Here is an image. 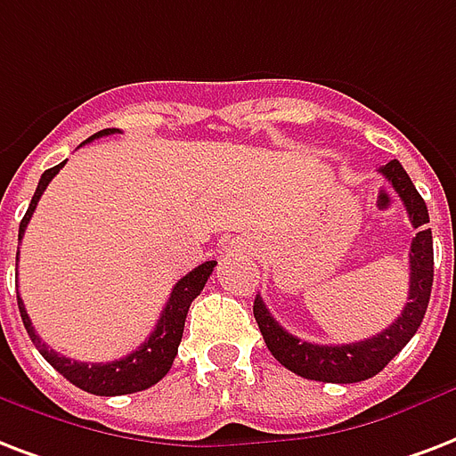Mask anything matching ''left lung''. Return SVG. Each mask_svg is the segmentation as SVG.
Segmentation results:
<instances>
[{
	"instance_id": "obj_1",
	"label": "left lung",
	"mask_w": 456,
	"mask_h": 456,
	"mask_svg": "<svg viewBox=\"0 0 456 456\" xmlns=\"http://www.w3.org/2000/svg\"><path fill=\"white\" fill-rule=\"evenodd\" d=\"M378 172L392 183L397 191L402 203H404L409 220L416 229H421L413 236L411 253H409V301L404 311L390 328L382 330L380 335L370 339L352 344H311L301 342L298 337L289 335L287 330L274 321L270 311L263 304V298L256 297L253 301V315L258 322L260 335L265 339L267 349L274 359L280 361L291 373L308 378V380L321 382H361L373 378L387 366L409 339L421 328L423 315L428 308L430 289H433V234L426 227L428 220V208L421 193L409 179L404 167L397 159H390L387 165L380 167Z\"/></svg>"
}]
</instances>
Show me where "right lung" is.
Returning <instances> with one entry per match:
<instances>
[{"label": "right lung", "mask_w": 456, "mask_h": 456, "mask_svg": "<svg viewBox=\"0 0 456 456\" xmlns=\"http://www.w3.org/2000/svg\"><path fill=\"white\" fill-rule=\"evenodd\" d=\"M119 128H102L97 131L95 135H90L88 141H83L81 145L95 141V138H102V135L117 134ZM66 165L59 162L52 169L40 176V183L35 189V196L28 205L26 215L19 224V241L23 239V232H26L28 222L33 217L35 208H37V200L43 196V191L47 189V183L59 174V169ZM217 265L215 260H208L203 265H198L196 270H191L186 277H182L179 282L174 284L172 297L167 301L165 311L159 315L158 325L152 330V335L145 339L135 352H131L128 356L119 361H110V363H81V361H71L57 354L54 349H50L47 344L37 337L33 322L28 318V311L23 301L19 297V311L20 321L26 325L28 335L33 339V344L37 346V352L43 354V359L50 363L52 368H57L59 373L64 375L66 380L74 382L76 387L90 392V395H100V397H119V395H131V392H141L152 387L155 382H159L169 373V368L174 363V356L179 352V342H182L183 335V322H186V313H189L193 298L203 291L208 277L213 274V267Z\"/></svg>", "instance_id": "obj_1"}]
</instances>
